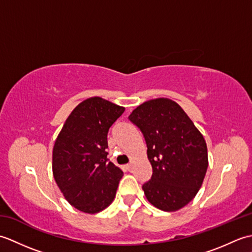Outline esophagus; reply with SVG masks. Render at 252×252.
I'll return each instance as SVG.
<instances>
[{
	"instance_id": "1",
	"label": "esophagus",
	"mask_w": 252,
	"mask_h": 252,
	"mask_svg": "<svg viewBox=\"0 0 252 252\" xmlns=\"http://www.w3.org/2000/svg\"><path fill=\"white\" fill-rule=\"evenodd\" d=\"M132 167H133L132 163H127V164H126V168L127 170H131V169H132Z\"/></svg>"
}]
</instances>
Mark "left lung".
I'll list each match as a JSON object with an SVG mask.
<instances>
[{
  "mask_svg": "<svg viewBox=\"0 0 252 252\" xmlns=\"http://www.w3.org/2000/svg\"><path fill=\"white\" fill-rule=\"evenodd\" d=\"M129 119L143 133L153 168L151 180L142 187L147 200L162 211L183 208L196 196L205 179V138L182 107L169 98L145 101L132 111Z\"/></svg>",
  "mask_w": 252,
  "mask_h": 252,
  "instance_id": "1",
  "label": "left lung"
}]
</instances>
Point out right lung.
I'll list each match as a JSON object with an SVG mask.
<instances>
[{
    "mask_svg": "<svg viewBox=\"0 0 252 252\" xmlns=\"http://www.w3.org/2000/svg\"><path fill=\"white\" fill-rule=\"evenodd\" d=\"M125 107L101 97L80 103L69 115L53 148V175L66 200L94 215L115 199L123 172L107 158V134Z\"/></svg>",
    "mask_w": 252,
    "mask_h": 252,
    "instance_id": "1",
    "label": "right lung"
}]
</instances>
